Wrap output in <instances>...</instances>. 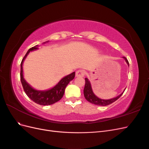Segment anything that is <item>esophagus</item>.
<instances>
[{"label": "esophagus", "mask_w": 149, "mask_h": 149, "mask_svg": "<svg viewBox=\"0 0 149 149\" xmlns=\"http://www.w3.org/2000/svg\"><path fill=\"white\" fill-rule=\"evenodd\" d=\"M84 75V71L83 70H79L76 72V77H83Z\"/></svg>", "instance_id": "obj_1"}]
</instances>
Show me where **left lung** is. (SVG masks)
<instances>
[{"label":"left lung","instance_id":"obj_1","mask_svg":"<svg viewBox=\"0 0 149 149\" xmlns=\"http://www.w3.org/2000/svg\"><path fill=\"white\" fill-rule=\"evenodd\" d=\"M123 58L125 60V62L127 63V64L129 66V63L128 60L126 59L125 57H123ZM125 89L124 90V91L123 93L116 97L111 98V99H109V100H102V99L98 97L97 96H96L95 95V94H94V93L93 91L91 83H90L89 80L87 78H85V86H84L83 92H84V96L85 99L89 102H91V103L93 104H95L97 106H105L111 104H112V102H114L116 100H118V99L122 95H123V94L124 93Z\"/></svg>","mask_w":149,"mask_h":149}]
</instances>
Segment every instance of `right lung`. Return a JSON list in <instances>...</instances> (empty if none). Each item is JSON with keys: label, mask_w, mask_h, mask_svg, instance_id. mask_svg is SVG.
I'll return each mask as SVG.
<instances>
[{"label": "right lung", "mask_w": 149, "mask_h": 149, "mask_svg": "<svg viewBox=\"0 0 149 149\" xmlns=\"http://www.w3.org/2000/svg\"><path fill=\"white\" fill-rule=\"evenodd\" d=\"M48 42L47 41L44 42L43 44ZM38 45H36L32 48H30L28 52H26V55L24 57L20 64V80L22 84V86L24 89L26 95L31 99L35 103L38 104L42 106H48L52 105L53 104L60 101L62 97L63 96L65 90L66 86L69 84L71 81L73 80L75 76V72L67 75L63 78L59 82H58L55 86L47 89V90H37L34 89L33 87L26 81L24 77V71H23V64L26 56L30 52L37 50L38 49Z\"/></svg>", "instance_id": "add662e5"}]
</instances>
